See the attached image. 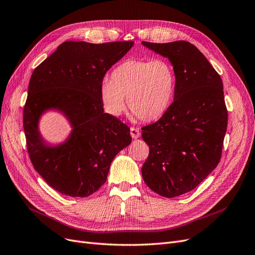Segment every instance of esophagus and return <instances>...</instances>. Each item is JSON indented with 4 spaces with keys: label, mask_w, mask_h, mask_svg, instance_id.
<instances>
[{
    "label": "esophagus",
    "mask_w": 255,
    "mask_h": 255,
    "mask_svg": "<svg viewBox=\"0 0 255 255\" xmlns=\"http://www.w3.org/2000/svg\"><path fill=\"white\" fill-rule=\"evenodd\" d=\"M130 134H131V136H132V138H137L140 136L139 130L136 128H133V127L130 128Z\"/></svg>",
    "instance_id": "obj_1"
}]
</instances>
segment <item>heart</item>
Wrapping results in <instances>:
<instances>
[{"mask_svg": "<svg viewBox=\"0 0 255 255\" xmlns=\"http://www.w3.org/2000/svg\"><path fill=\"white\" fill-rule=\"evenodd\" d=\"M177 86L174 66L167 59L128 60L104 80L100 97L104 110L112 117L126 109L143 122L162 119L173 104Z\"/></svg>", "mask_w": 255, "mask_h": 255, "instance_id": "b5f03b06", "label": "heart"}]
</instances>
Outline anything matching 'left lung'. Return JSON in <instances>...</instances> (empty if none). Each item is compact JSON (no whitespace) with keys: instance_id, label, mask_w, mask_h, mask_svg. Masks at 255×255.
<instances>
[{"instance_id":"obj_1","label":"left lung","mask_w":255,"mask_h":255,"mask_svg":"<svg viewBox=\"0 0 255 255\" xmlns=\"http://www.w3.org/2000/svg\"><path fill=\"white\" fill-rule=\"evenodd\" d=\"M142 43L168 58L177 75L170 109L142 128L149 146L142 167L144 182L170 199L193 190L219 165L228 111L220 74L194 45L186 41Z\"/></svg>"}]
</instances>
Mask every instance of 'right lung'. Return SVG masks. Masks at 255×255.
<instances>
[{
  "label": "right lung",
  "instance_id": "add662e5",
  "mask_svg": "<svg viewBox=\"0 0 255 255\" xmlns=\"http://www.w3.org/2000/svg\"><path fill=\"white\" fill-rule=\"evenodd\" d=\"M133 41L91 44L67 41L33 70L23 111L30 161L54 190L87 197L106 182L115 156L131 143L130 128L104 112L100 89L106 72ZM61 111L73 131L64 143L45 144L38 131L46 110Z\"/></svg>",
  "mask_w": 255,
  "mask_h": 255
}]
</instances>
